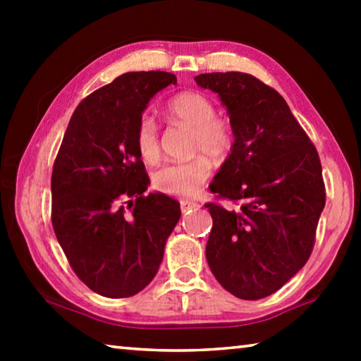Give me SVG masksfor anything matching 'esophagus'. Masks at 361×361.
<instances>
[{
	"instance_id": "obj_1",
	"label": "esophagus",
	"mask_w": 361,
	"mask_h": 361,
	"mask_svg": "<svg viewBox=\"0 0 361 361\" xmlns=\"http://www.w3.org/2000/svg\"><path fill=\"white\" fill-rule=\"evenodd\" d=\"M180 207H181V212L186 213V212H191V210H197L200 205L195 204V202H188V200H183Z\"/></svg>"
}]
</instances>
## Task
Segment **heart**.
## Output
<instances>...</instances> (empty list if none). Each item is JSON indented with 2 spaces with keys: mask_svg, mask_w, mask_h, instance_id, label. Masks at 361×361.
<instances>
[{
  "mask_svg": "<svg viewBox=\"0 0 361 361\" xmlns=\"http://www.w3.org/2000/svg\"><path fill=\"white\" fill-rule=\"evenodd\" d=\"M169 114L194 129L192 151H205L216 161L228 157L234 146V132L229 122L216 118V108L209 97L199 92H181L169 102ZM135 146L140 157L154 162L159 156L156 121L149 114L140 118L135 130ZM212 164L200 154L186 162L164 164L152 173V186L170 195H191L210 178Z\"/></svg>",
  "mask_w": 361,
  "mask_h": 361,
  "instance_id": "obj_1",
  "label": "heart"
}]
</instances>
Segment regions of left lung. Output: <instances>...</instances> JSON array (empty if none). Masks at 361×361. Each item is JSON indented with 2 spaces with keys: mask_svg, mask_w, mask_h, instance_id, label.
Returning <instances> with one entry per match:
<instances>
[{
  "mask_svg": "<svg viewBox=\"0 0 361 361\" xmlns=\"http://www.w3.org/2000/svg\"><path fill=\"white\" fill-rule=\"evenodd\" d=\"M194 81L228 109L234 146L210 189L239 204L205 205L213 219L205 256L224 290L255 301L282 288L312 253L326 199L319 152L283 97L255 76L205 73Z\"/></svg>",
  "mask_w": 361,
  "mask_h": 361,
  "instance_id": "8db88e82",
  "label": "left lung"
}]
</instances>
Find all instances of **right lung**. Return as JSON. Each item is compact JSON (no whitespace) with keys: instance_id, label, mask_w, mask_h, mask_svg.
<instances>
[{"instance_id":"1","label":"right lung","mask_w":361,"mask_h":361,"mask_svg":"<svg viewBox=\"0 0 361 361\" xmlns=\"http://www.w3.org/2000/svg\"><path fill=\"white\" fill-rule=\"evenodd\" d=\"M176 84L166 71L124 73L79 103L52 170V226L73 271L106 298L142 291L159 271L180 204L145 194L135 130L149 100Z\"/></svg>"}]
</instances>
